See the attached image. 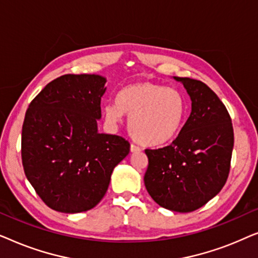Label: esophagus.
<instances>
[{"label":"esophagus","instance_id":"esophagus-1","mask_svg":"<svg viewBox=\"0 0 258 258\" xmlns=\"http://www.w3.org/2000/svg\"><path fill=\"white\" fill-rule=\"evenodd\" d=\"M130 151L132 153H139V151H141V148L139 146H136V144H130Z\"/></svg>","mask_w":258,"mask_h":258}]
</instances>
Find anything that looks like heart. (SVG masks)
Instances as JSON below:
<instances>
[{"label":"heart","instance_id":"heart-1","mask_svg":"<svg viewBox=\"0 0 258 258\" xmlns=\"http://www.w3.org/2000/svg\"><path fill=\"white\" fill-rule=\"evenodd\" d=\"M188 103L181 91L149 81L123 87L115 103L104 107L112 125L121 124L128 115L132 136L143 146H162L174 140L184 123Z\"/></svg>","mask_w":258,"mask_h":258}]
</instances>
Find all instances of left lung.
Returning <instances> with one entry per match:
<instances>
[{
	"label": "left lung",
	"instance_id": "left-lung-1",
	"mask_svg": "<svg viewBox=\"0 0 258 258\" xmlns=\"http://www.w3.org/2000/svg\"><path fill=\"white\" fill-rule=\"evenodd\" d=\"M172 79L185 88L191 112L170 146L146 149L144 184L158 206L190 213L214 199L227 182L234 130L227 108L206 83Z\"/></svg>",
	"mask_w": 258,
	"mask_h": 258
}]
</instances>
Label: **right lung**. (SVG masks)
Segmentation results:
<instances>
[{
	"mask_svg": "<svg viewBox=\"0 0 258 258\" xmlns=\"http://www.w3.org/2000/svg\"><path fill=\"white\" fill-rule=\"evenodd\" d=\"M101 75H63L34 98L22 126L26 176L52 210L93 209L107 192L112 170L130 151L126 140L100 134Z\"/></svg>",
	"mask_w": 258,
	"mask_h": 258,
	"instance_id": "right-lung-1",
	"label": "right lung"
}]
</instances>
